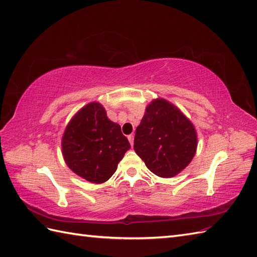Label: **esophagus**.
Listing matches in <instances>:
<instances>
[{"label":"esophagus","instance_id":"1","mask_svg":"<svg viewBox=\"0 0 257 257\" xmlns=\"http://www.w3.org/2000/svg\"><path fill=\"white\" fill-rule=\"evenodd\" d=\"M128 140H129V143H130V145H134V135H129L128 136Z\"/></svg>","mask_w":257,"mask_h":257}]
</instances>
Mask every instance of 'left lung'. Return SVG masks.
<instances>
[{"instance_id":"1","label":"left lung","mask_w":257,"mask_h":257,"mask_svg":"<svg viewBox=\"0 0 257 257\" xmlns=\"http://www.w3.org/2000/svg\"><path fill=\"white\" fill-rule=\"evenodd\" d=\"M198 146L192 122L162 98L146 108L136 129L134 149L156 176H177L193 159Z\"/></svg>"}]
</instances>
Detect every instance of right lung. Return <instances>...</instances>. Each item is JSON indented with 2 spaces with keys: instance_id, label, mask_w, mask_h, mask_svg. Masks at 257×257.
Wrapping results in <instances>:
<instances>
[{
  "instance_id": "obj_1",
  "label": "right lung",
  "mask_w": 257,
  "mask_h": 257,
  "mask_svg": "<svg viewBox=\"0 0 257 257\" xmlns=\"http://www.w3.org/2000/svg\"><path fill=\"white\" fill-rule=\"evenodd\" d=\"M130 149L120 125L108 119L99 102H90L75 114L62 139L63 157L70 170L91 183H102L117 170Z\"/></svg>"
}]
</instances>
